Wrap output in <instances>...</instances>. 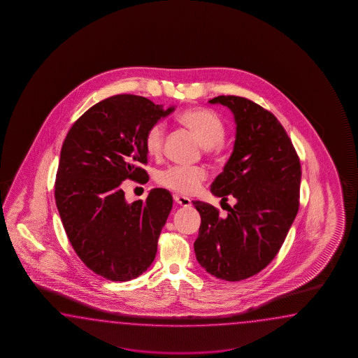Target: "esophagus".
<instances>
[{"label":"esophagus","instance_id":"1","mask_svg":"<svg viewBox=\"0 0 358 358\" xmlns=\"http://www.w3.org/2000/svg\"><path fill=\"white\" fill-rule=\"evenodd\" d=\"M173 197H174V201L179 206H182V207L190 206V199L188 197H184V196H180V194H174Z\"/></svg>","mask_w":358,"mask_h":358}]
</instances>
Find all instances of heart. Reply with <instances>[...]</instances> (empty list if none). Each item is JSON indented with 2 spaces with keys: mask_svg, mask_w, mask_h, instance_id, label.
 Segmentation results:
<instances>
[{
  "mask_svg": "<svg viewBox=\"0 0 358 358\" xmlns=\"http://www.w3.org/2000/svg\"><path fill=\"white\" fill-rule=\"evenodd\" d=\"M179 122L192 130L199 142L206 148H219L227 136V127L220 116L211 110L192 108L185 110L178 116ZM165 125L164 122H155L143 138L145 152L151 157H159L164 150ZM206 174L202 169H188L170 166L160 170L156 174V182L161 187L180 194H189L197 189L205 180Z\"/></svg>",
  "mask_w": 358,
  "mask_h": 358,
  "instance_id": "obj_1",
  "label": "heart"
}]
</instances>
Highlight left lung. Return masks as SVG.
Wrapping results in <instances>:
<instances>
[{"instance_id": "left-lung-1", "label": "left lung", "mask_w": 358, "mask_h": 358, "mask_svg": "<svg viewBox=\"0 0 358 358\" xmlns=\"http://www.w3.org/2000/svg\"><path fill=\"white\" fill-rule=\"evenodd\" d=\"M208 102L234 115L233 153L211 193L222 199L231 194L236 203L222 219L213 206L193 201L201 215L194 252L208 274L239 282L259 274L284 243L297 216L301 162L282 124L264 107L238 96Z\"/></svg>"}]
</instances>
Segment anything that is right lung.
Returning <instances> with one entry per match:
<instances>
[{
    "label": "right lung",
    "instance_id": "obj_1",
    "mask_svg": "<svg viewBox=\"0 0 358 358\" xmlns=\"http://www.w3.org/2000/svg\"><path fill=\"white\" fill-rule=\"evenodd\" d=\"M174 110L142 96H113L85 111L61 147L55 199L62 225L85 266L108 280L137 278L156 256L173 197L155 188L128 203L120 184L148 182L139 166L147 164L145 131Z\"/></svg>",
    "mask_w": 358,
    "mask_h": 358
}]
</instances>
